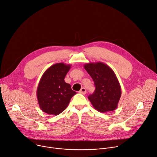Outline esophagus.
<instances>
[{
  "instance_id": "34e87169",
  "label": "esophagus",
  "mask_w": 157,
  "mask_h": 157,
  "mask_svg": "<svg viewBox=\"0 0 157 157\" xmlns=\"http://www.w3.org/2000/svg\"><path fill=\"white\" fill-rule=\"evenodd\" d=\"M79 93H81V94H82V95H85L86 93V90L85 88H84V87L80 89V90L79 91Z\"/></svg>"
}]
</instances>
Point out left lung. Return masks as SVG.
Listing matches in <instances>:
<instances>
[{"label": "left lung", "instance_id": "left-lung-1", "mask_svg": "<svg viewBox=\"0 0 157 157\" xmlns=\"http://www.w3.org/2000/svg\"><path fill=\"white\" fill-rule=\"evenodd\" d=\"M84 68L95 85V91L88 97L94 108L102 113L115 110L121 96V88L114 71L101 62L86 63Z\"/></svg>", "mask_w": 157, "mask_h": 157}]
</instances>
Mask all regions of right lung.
Masks as SVG:
<instances>
[{
  "mask_svg": "<svg viewBox=\"0 0 157 157\" xmlns=\"http://www.w3.org/2000/svg\"><path fill=\"white\" fill-rule=\"evenodd\" d=\"M71 67V64L57 63L49 67L42 75L36 91L41 109L57 116L64 111L71 98L76 94L70 84L64 81Z\"/></svg>",
  "mask_w": 157,
  "mask_h": 157,
  "instance_id": "1",
  "label": "right lung"
}]
</instances>
